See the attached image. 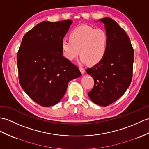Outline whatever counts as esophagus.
Instances as JSON below:
<instances>
[{
  "instance_id": "obj_1",
  "label": "esophagus",
  "mask_w": 149,
  "mask_h": 149,
  "mask_svg": "<svg viewBox=\"0 0 149 149\" xmlns=\"http://www.w3.org/2000/svg\"><path fill=\"white\" fill-rule=\"evenodd\" d=\"M79 70H80L82 74H84L85 73V70L82 67H79Z\"/></svg>"
}]
</instances>
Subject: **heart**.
Masks as SVG:
<instances>
[{
  "label": "heart",
  "mask_w": 149,
  "mask_h": 149,
  "mask_svg": "<svg viewBox=\"0 0 149 149\" xmlns=\"http://www.w3.org/2000/svg\"><path fill=\"white\" fill-rule=\"evenodd\" d=\"M69 39L61 42L64 56L73 60L80 53L81 61L94 65L100 63L108 51L109 37L104 29L81 25L72 29Z\"/></svg>",
  "instance_id": "b5f03b06"
}]
</instances>
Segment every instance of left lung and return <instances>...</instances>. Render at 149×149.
Listing matches in <instances>:
<instances>
[{
	"instance_id": "8db88e82",
	"label": "left lung",
	"mask_w": 149,
	"mask_h": 149,
	"mask_svg": "<svg viewBox=\"0 0 149 149\" xmlns=\"http://www.w3.org/2000/svg\"><path fill=\"white\" fill-rule=\"evenodd\" d=\"M100 21L109 37L108 51L100 63L86 71L95 81L89 98L96 104L106 107L122 96L131 84L134 50L129 37L115 21L110 18Z\"/></svg>"
}]
</instances>
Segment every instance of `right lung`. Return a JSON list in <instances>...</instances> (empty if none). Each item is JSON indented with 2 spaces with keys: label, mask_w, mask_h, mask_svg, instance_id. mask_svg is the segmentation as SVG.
I'll return each mask as SVG.
<instances>
[{
  "label": "right lung",
  "mask_w": 149,
  "mask_h": 149,
  "mask_svg": "<svg viewBox=\"0 0 149 149\" xmlns=\"http://www.w3.org/2000/svg\"><path fill=\"white\" fill-rule=\"evenodd\" d=\"M71 19L44 21L26 32L17 54L20 85L42 107L56 105L63 97L68 82L81 76L79 68L63 56L61 42Z\"/></svg>",
  "instance_id": "obj_1"
}]
</instances>
